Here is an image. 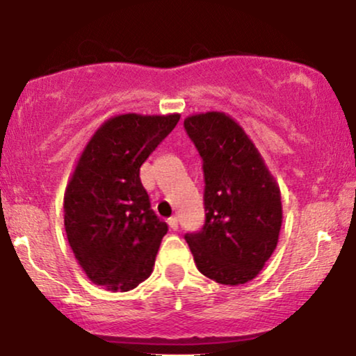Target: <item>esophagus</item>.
I'll list each match as a JSON object with an SVG mask.
<instances>
[{"mask_svg": "<svg viewBox=\"0 0 356 356\" xmlns=\"http://www.w3.org/2000/svg\"><path fill=\"white\" fill-rule=\"evenodd\" d=\"M167 224H169V227H170V229H177V227H179V219L177 218H175V216H172V218H169V219H167Z\"/></svg>", "mask_w": 356, "mask_h": 356, "instance_id": "34e87169", "label": "esophagus"}]
</instances>
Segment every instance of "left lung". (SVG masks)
I'll return each mask as SVG.
<instances>
[{
	"label": "left lung",
	"instance_id": "1",
	"mask_svg": "<svg viewBox=\"0 0 356 356\" xmlns=\"http://www.w3.org/2000/svg\"><path fill=\"white\" fill-rule=\"evenodd\" d=\"M184 129L202 159L206 222L187 232L195 266L216 283L254 280L276 249L280 187L238 122L222 112L191 115Z\"/></svg>",
	"mask_w": 356,
	"mask_h": 356
}]
</instances>
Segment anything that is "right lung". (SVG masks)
Instances as JSON below:
<instances>
[{
	"label": "right lung",
	"instance_id": "add662e5",
	"mask_svg": "<svg viewBox=\"0 0 356 356\" xmlns=\"http://www.w3.org/2000/svg\"><path fill=\"white\" fill-rule=\"evenodd\" d=\"M179 113L108 118L81 152L65 192V231L90 281L129 291L152 273L167 224L150 209L140 165Z\"/></svg>",
	"mask_w": 356,
	"mask_h": 356
}]
</instances>
